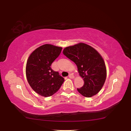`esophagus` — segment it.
I'll list each match as a JSON object with an SVG mask.
<instances>
[{
    "instance_id": "34e87169",
    "label": "esophagus",
    "mask_w": 131,
    "mask_h": 131,
    "mask_svg": "<svg viewBox=\"0 0 131 131\" xmlns=\"http://www.w3.org/2000/svg\"><path fill=\"white\" fill-rule=\"evenodd\" d=\"M69 77L70 79H74V75L72 73H70L69 75Z\"/></svg>"
}]
</instances>
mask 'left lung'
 <instances>
[{"mask_svg": "<svg viewBox=\"0 0 131 131\" xmlns=\"http://www.w3.org/2000/svg\"><path fill=\"white\" fill-rule=\"evenodd\" d=\"M63 54L76 63L84 85L77 91L83 96L91 97L102 88L106 79V65L101 55L91 46L79 43L66 47Z\"/></svg>", "mask_w": 131, "mask_h": 131, "instance_id": "left-lung-1", "label": "left lung"}]
</instances>
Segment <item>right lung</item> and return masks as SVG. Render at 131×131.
Instances as JSON below:
<instances>
[{
	"label": "right lung",
	"instance_id": "1",
	"mask_svg": "<svg viewBox=\"0 0 131 131\" xmlns=\"http://www.w3.org/2000/svg\"><path fill=\"white\" fill-rule=\"evenodd\" d=\"M62 47L46 44L35 49L28 57L26 76L29 84L37 94L48 97L57 92L65 81L51 66L61 54Z\"/></svg>",
	"mask_w": 131,
	"mask_h": 131
}]
</instances>
